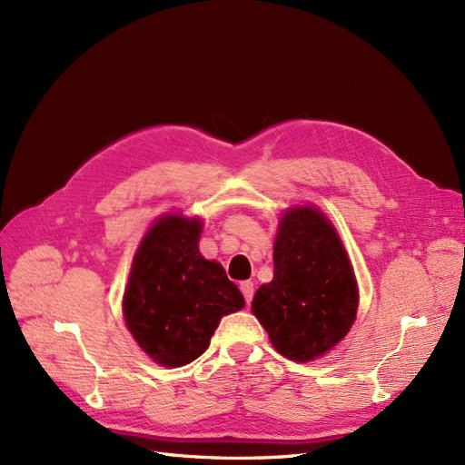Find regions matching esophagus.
<instances>
[{
    "label": "esophagus",
    "mask_w": 465,
    "mask_h": 465,
    "mask_svg": "<svg viewBox=\"0 0 465 465\" xmlns=\"http://www.w3.org/2000/svg\"><path fill=\"white\" fill-rule=\"evenodd\" d=\"M241 291H242V294H244L246 302L250 304L252 297H254V283H252V281H242V283H241Z\"/></svg>",
    "instance_id": "obj_1"
}]
</instances>
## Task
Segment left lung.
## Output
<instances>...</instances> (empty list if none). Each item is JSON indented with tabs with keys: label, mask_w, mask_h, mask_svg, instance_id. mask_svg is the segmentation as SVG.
Returning <instances> with one entry per match:
<instances>
[{
	"label": "left lung",
	"mask_w": 465,
	"mask_h": 465,
	"mask_svg": "<svg viewBox=\"0 0 465 465\" xmlns=\"http://www.w3.org/2000/svg\"><path fill=\"white\" fill-rule=\"evenodd\" d=\"M357 283L331 223L314 207L283 215L273 248V281L252 312L281 355L306 362L340 343L357 316Z\"/></svg>",
	"instance_id": "1"
}]
</instances>
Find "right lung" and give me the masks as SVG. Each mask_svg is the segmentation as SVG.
<instances>
[{
  "mask_svg": "<svg viewBox=\"0 0 465 465\" xmlns=\"http://www.w3.org/2000/svg\"><path fill=\"white\" fill-rule=\"evenodd\" d=\"M202 223L168 215L139 246L124 294L125 323L145 353L184 367L209 347L224 314L241 311L242 292L217 262L202 258Z\"/></svg>",
  "mask_w": 465,
  "mask_h": 465,
  "instance_id": "right-lung-1",
  "label": "right lung"
}]
</instances>
